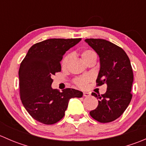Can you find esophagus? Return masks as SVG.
<instances>
[{"instance_id": "1", "label": "esophagus", "mask_w": 146, "mask_h": 146, "mask_svg": "<svg viewBox=\"0 0 146 146\" xmlns=\"http://www.w3.org/2000/svg\"><path fill=\"white\" fill-rule=\"evenodd\" d=\"M83 96L84 97H90V92H84Z\"/></svg>"}]
</instances>
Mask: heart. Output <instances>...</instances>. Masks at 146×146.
Returning <instances> with one entry per match:
<instances>
[{
  "label": "heart",
  "instance_id": "b5f03b06",
  "mask_svg": "<svg viewBox=\"0 0 146 146\" xmlns=\"http://www.w3.org/2000/svg\"><path fill=\"white\" fill-rule=\"evenodd\" d=\"M81 56L82 60H85L88 58H90V57L92 56H95L97 57V54L94 51L92 50H85L84 51H82V54H81ZM68 59H69V56H66V57L63 59L62 63H61V65H62V67L63 68H66L68 65ZM91 78L89 76H84V77H80L76 79L75 80V82H76V85L80 87V88H85L86 87V85H88V82L90 81Z\"/></svg>",
  "mask_w": 146,
  "mask_h": 146
}]
</instances>
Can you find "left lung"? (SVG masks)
Here are the masks:
<instances>
[{
    "instance_id": "obj_1",
    "label": "left lung",
    "mask_w": 146,
    "mask_h": 146,
    "mask_svg": "<svg viewBox=\"0 0 146 146\" xmlns=\"http://www.w3.org/2000/svg\"><path fill=\"white\" fill-rule=\"evenodd\" d=\"M85 42L99 56L97 85H107L103 95L92 93L99 100L98 107L90 114L101 123L113 121L124 112L131 100L133 74L130 60L121 47L105 39H86Z\"/></svg>"
}]
</instances>
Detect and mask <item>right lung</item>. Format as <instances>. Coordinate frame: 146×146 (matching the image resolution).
Returning a JSON list of instances; mask_svg holds the SVG:
<instances>
[{"label":"right lung","instance_id":"right-lung-1","mask_svg":"<svg viewBox=\"0 0 146 146\" xmlns=\"http://www.w3.org/2000/svg\"><path fill=\"white\" fill-rule=\"evenodd\" d=\"M81 40L49 39L34 44L19 69L20 99L35 120L54 124L65 115L70 99L82 98L81 91L66 88L61 92L51 88L52 76L61 70L65 53Z\"/></svg>","mask_w":146,"mask_h":146}]
</instances>
